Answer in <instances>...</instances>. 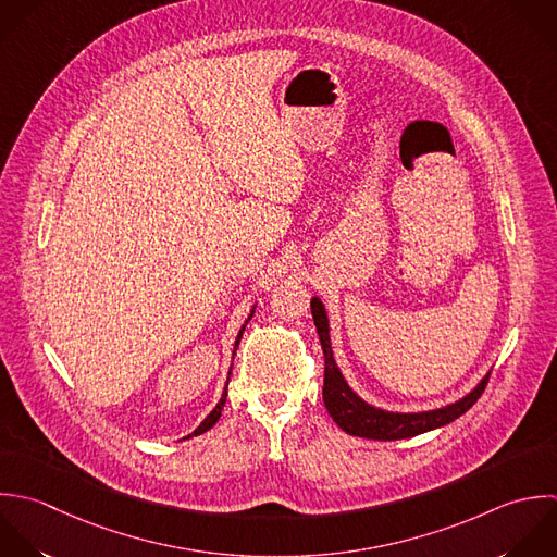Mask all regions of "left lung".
<instances>
[{
    "label": "left lung",
    "mask_w": 557,
    "mask_h": 557,
    "mask_svg": "<svg viewBox=\"0 0 557 557\" xmlns=\"http://www.w3.org/2000/svg\"><path fill=\"white\" fill-rule=\"evenodd\" d=\"M312 308V319L319 332L321 349L325 356V375H323V401L330 412V417L336 421V425L360 438H373V441H399V438H412L423 432L443 428L458 417H462L473 404L482 397L486 391L488 377L482 380V384L469 393L465 399L445 406L441 410H430V412H419V414H395L386 410H377L362 401L343 380L334 356H332V345H330V325H327V314L323 310V304L314 297L310 301Z\"/></svg>",
    "instance_id": "left-lung-1"
}]
</instances>
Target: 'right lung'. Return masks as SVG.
<instances>
[{
  "instance_id": "1",
  "label": "right lung",
  "mask_w": 557,
  "mask_h": 557,
  "mask_svg": "<svg viewBox=\"0 0 557 557\" xmlns=\"http://www.w3.org/2000/svg\"><path fill=\"white\" fill-rule=\"evenodd\" d=\"M243 330H245V325H243V327H240V332H238V338H236V347H238V343H240ZM225 397H227V388L223 391V397H221V401L216 404V408H214V410H212V412H210V414L203 419V423H201V425H199V428L193 432L195 436H197V434H203V432H208V430H210V428H212V425L219 421V417H221V412H223V406H225Z\"/></svg>"
}]
</instances>
